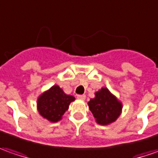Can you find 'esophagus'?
<instances>
[{
  "label": "esophagus",
  "instance_id": "34e87169",
  "mask_svg": "<svg viewBox=\"0 0 158 158\" xmlns=\"http://www.w3.org/2000/svg\"><path fill=\"white\" fill-rule=\"evenodd\" d=\"M77 97H78V99H79V100H82V101H84L85 99V94H80V95L77 96Z\"/></svg>",
  "mask_w": 158,
  "mask_h": 158
}]
</instances>
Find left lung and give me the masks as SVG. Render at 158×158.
<instances>
[{"mask_svg": "<svg viewBox=\"0 0 158 158\" xmlns=\"http://www.w3.org/2000/svg\"><path fill=\"white\" fill-rule=\"evenodd\" d=\"M88 106L97 123L101 125L114 123L121 114L123 108L122 103L107 88H101L95 93V98L90 100Z\"/></svg>", "mask_w": 158, "mask_h": 158, "instance_id": "obj_1", "label": "left lung"}]
</instances>
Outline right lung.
I'll return each mask as SVG.
<instances>
[{
  "instance_id": "right-lung-1",
  "label": "right lung",
  "mask_w": 158,
  "mask_h": 158,
  "mask_svg": "<svg viewBox=\"0 0 158 158\" xmlns=\"http://www.w3.org/2000/svg\"><path fill=\"white\" fill-rule=\"evenodd\" d=\"M74 100L73 96L65 94L58 85H53L38 98L37 109L44 118L52 123H57L61 120L70 103Z\"/></svg>"
}]
</instances>
